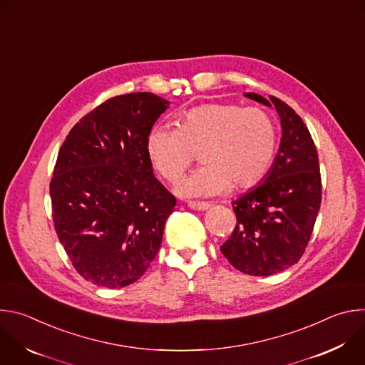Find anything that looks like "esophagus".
<instances>
[{"label": "esophagus", "instance_id": "1", "mask_svg": "<svg viewBox=\"0 0 365 365\" xmlns=\"http://www.w3.org/2000/svg\"><path fill=\"white\" fill-rule=\"evenodd\" d=\"M187 206L192 207V210H195V211H205L211 206V203L210 202H200V200H189Z\"/></svg>", "mask_w": 365, "mask_h": 365}]
</instances>
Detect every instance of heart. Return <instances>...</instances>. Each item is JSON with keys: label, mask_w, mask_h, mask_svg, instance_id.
Listing matches in <instances>:
<instances>
[{"label": "heart", "mask_w": 365, "mask_h": 365, "mask_svg": "<svg viewBox=\"0 0 365 365\" xmlns=\"http://www.w3.org/2000/svg\"><path fill=\"white\" fill-rule=\"evenodd\" d=\"M179 127L154 125L145 141L158 172L179 182L202 151L199 170L186 178L182 196H215L237 187H251L270 170L277 130L270 113L235 103H205L180 114Z\"/></svg>", "instance_id": "obj_1"}]
</instances>
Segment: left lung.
I'll use <instances>...</instances> for the list:
<instances>
[{"label": "left lung", "instance_id": "1", "mask_svg": "<svg viewBox=\"0 0 365 365\" xmlns=\"http://www.w3.org/2000/svg\"><path fill=\"white\" fill-rule=\"evenodd\" d=\"M245 96L274 106L283 134L267 178L232 202L237 225L221 252L245 274L272 276L296 264L307 247L322 199L319 160L307 127L286 102Z\"/></svg>", "mask_w": 365, "mask_h": 365}]
</instances>
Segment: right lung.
Segmentation results:
<instances>
[{
  "label": "right lung",
  "instance_id": "add662e5",
  "mask_svg": "<svg viewBox=\"0 0 365 365\" xmlns=\"http://www.w3.org/2000/svg\"><path fill=\"white\" fill-rule=\"evenodd\" d=\"M169 101L151 92L107 99L63 141L50 182L51 214L72 266L117 289L158 255L176 197L153 175L147 135Z\"/></svg>",
  "mask_w": 365,
  "mask_h": 365
}]
</instances>
